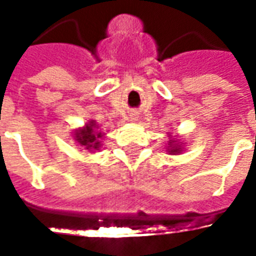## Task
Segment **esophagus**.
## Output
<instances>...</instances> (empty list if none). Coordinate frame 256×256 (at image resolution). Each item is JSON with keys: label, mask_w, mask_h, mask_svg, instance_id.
<instances>
[{"label": "esophagus", "mask_w": 256, "mask_h": 256, "mask_svg": "<svg viewBox=\"0 0 256 256\" xmlns=\"http://www.w3.org/2000/svg\"><path fill=\"white\" fill-rule=\"evenodd\" d=\"M130 119H132V120H136V119H137V115H136V114H133V115L130 116Z\"/></svg>", "instance_id": "34e87169"}]
</instances>
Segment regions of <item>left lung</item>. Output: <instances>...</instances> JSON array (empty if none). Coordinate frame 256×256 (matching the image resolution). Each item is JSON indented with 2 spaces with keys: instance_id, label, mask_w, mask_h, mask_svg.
<instances>
[{
  "instance_id": "8db88e82",
  "label": "left lung",
  "mask_w": 256,
  "mask_h": 256,
  "mask_svg": "<svg viewBox=\"0 0 256 256\" xmlns=\"http://www.w3.org/2000/svg\"><path fill=\"white\" fill-rule=\"evenodd\" d=\"M184 142H181L177 137H172V134H168V141H167L166 150L170 155H180L185 150Z\"/></svg>"
}]
</instances>
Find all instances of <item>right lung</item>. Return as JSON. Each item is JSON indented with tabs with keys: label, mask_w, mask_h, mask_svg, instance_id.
I'll use <instances>...</instances> for the list:
<instances>
[{
	"label": "right lung",
	"mask_w": 256,
	"mask_h": 256,
	"mask_svg": "<svg viewBox=\"0 0 256 256\" xmlns=\"http://www.w3.org/2000/svg\"><path fill=\"white\" fill-rule=\"evenodd\" d=\"M106 134L101 133L98 130V124L96 120L90 119L89 122L84 123V128H78L74 130L72 138L75 142L82 148V150H88V152H94L101 148V140Z\"/></svg>",
	"instance_id": "right-lung-1"
}]
</instances>
